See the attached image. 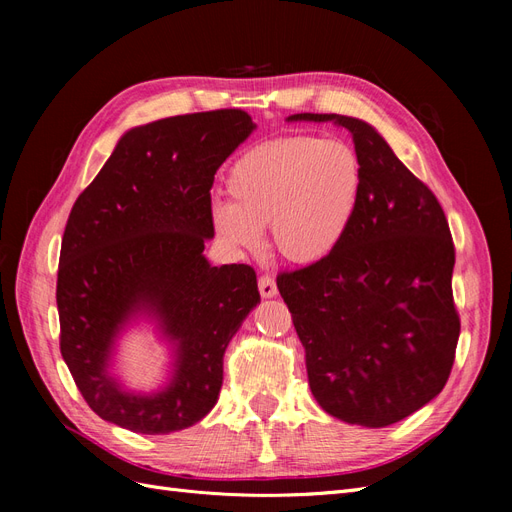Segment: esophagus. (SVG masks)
<instances>
[{"label": "esophagus", "mask_w": 512, "mask_h": 512, "mask_svg": "<svg viewBox=\"0 0 512 512\" xmlns=\"http://www.w3.org/2000/svg\"><path fill=\"white\" fill-rule=\"evenodd\" d=\"M258 290H260V294L265 299H271V297H275L277 294V286H275V280L273 277H269V275H260V280H258Z\"/></svg>", "instance_id": "obj_1"}]
</instances>
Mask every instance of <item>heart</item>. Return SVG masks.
Segmentation results:
<instances>
[{
    "mask_svg": "<svg viewBox=\"0 0 512 512\" xmlns=\"http://www.w3.org/2000/svg\"><path fill=\"white\" fill-rule=\"evenodd\" d=\"M363 190V166L339 138L284 136L243 151L230 164V205L211 209L218 239L258 252L271 226L273 247L292 265H316L344 243Z\"/></svg>",
    "mask_w": 512,
    "mask_h": 512,
    "instance_id": "heart-1",
    "label": "heart"
}]
</instances>
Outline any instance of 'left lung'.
Returning <instances> with one entry per match:
<instances>
[{"instance_id": "8db88e82", "label": "left lung", "mask_w": 512, "mask_h": 512, "mask_svg": "<svg viewBox=\"0 0 512 512\" xmlns=\"http://www.w3.org/2000/svg\"><path fill=\"white\" fill-rule=\"evenodd\" d=\"M333 121L352 134L363 190L344 243L327 260L277 275L305 348L309 389L324 412L386 427L438 397L459 339L455 247L438 198L367 121Z\"/></svg>"}]
</instances>
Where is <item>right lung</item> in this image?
<instances>
[{"instance_id":"obj_1","label":"right lung","mask_w":512,"mask_h":512,"mask_svg":"<svg viewBox=\"0 0 512 512\" xmlns=\"http://www.w3.org/2000/svg\"><path fill=\"white\" fill-rule=\"evenodd\" d=\"M256 123L239 108L177 115L128 130L76 198L61 239V356L100 418L164 436L192 427L218 401L224 352L260 303L247 265L213 267L211 185ZM157 324L171 348L167 384L128 392L112 374L132 321Z\"/></svg>"}]
</instances>
